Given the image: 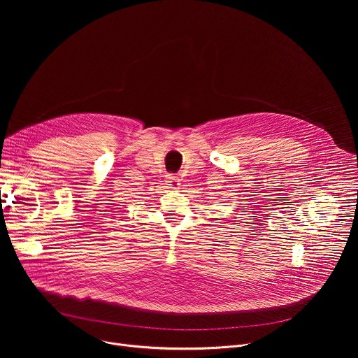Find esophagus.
<instances>
[{"label": "esophagus", "instance_id": "34e87169", "mask_svg": "<svg viewBox=\"0 0 358 358\" xmlns=\"http://www.w3.org/2000/svg\"><path fill=\"white\" fill-rule=\"evenodd\" d=\"M166 182H167L169 188H173V189H178L180 188V178L176 177V176H169Z\"/></svg>", "mask_w": 358, "mask_h": 358}]
</instances>
